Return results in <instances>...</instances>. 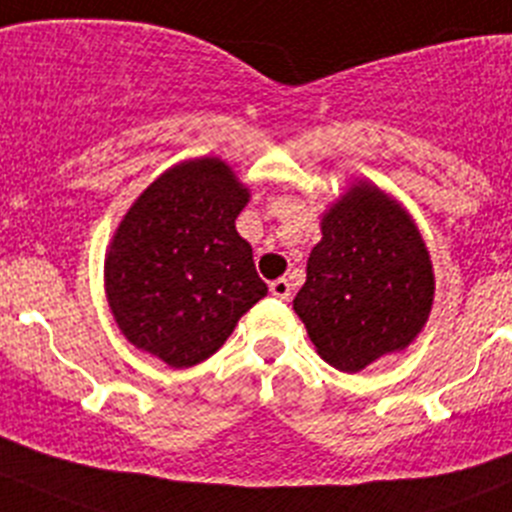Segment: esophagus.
Masks as SVG:
<instances>
[{
    "label": "esophagus",
    "mask_w": 512,
    "mask_h": 512,
    "mask_svg": "<svg viewBox=\"0 0 512 512\" xmlns=\"http://www.w3.org/2000/svg\"><path fill=\"white\" fill-rule=\"evenodd\" d=\"M269 289H271V294L276 296V299H289V296H291V284H289V279H284V276H281V279H276V281H271Z\"/></svg>",
    "instance_id": "34e87169"
}]
</instances>
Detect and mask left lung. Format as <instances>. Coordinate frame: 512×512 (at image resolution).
<instances>
[{"instance_id": "1", "label": "left lung", "mask_w": 512, "mask_h": 512, "mask_svg": "<svg viewBox=\"0 0 512 512\" xmlns=\"http://www.w3.org/2000/svg\"><path fill=\"white\" fill-rule=\"evenodd\" d=\"M432 296L430 253L412 218L359 183L321 221L294 311L324 362L357 372L420 334Z\"/></svg>"}]
</instances>
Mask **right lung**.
<instances>
[{
	"label": "right lung",
	"mask_w": 512,
	"mask_h": 512,
	"mask_svg": "<svg viewBox=\"0 0 512 512\" xmlns=\"http://www.w3.org/2000/svg\"><path fill=\"white\" fill-rule=\"evenodd\" d=\"M246 203L218 158L165 170L133 203L105 259L107 301L128 342L168 367H193L264 299L269 289L236 231Z\"/></svg>",
	"instance_id": "right-lung-1"
}]
</instances>
